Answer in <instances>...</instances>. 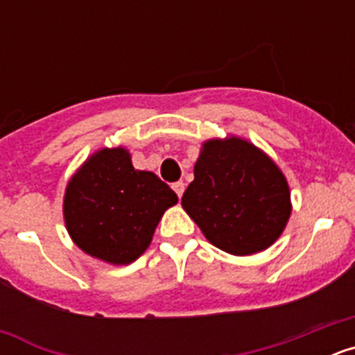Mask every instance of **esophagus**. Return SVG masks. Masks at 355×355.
<instances>
[{"label": "esophagus", "mask_w": 355, "mask_h": 355, "mask_svg": "<svg viewBox=\"0 0 355 355\" xmlns=\"http://www.w3.org/2000/svg\"><path fill=\"white\" fill-rule=\"evenodd\" d=\"M172 188H174L175 196H178L181 199V196H183V192H184V183H183V181H178V183H174V184H172Z\"/></svg>", "instance_id": "esophagus-1"}]
</instances>
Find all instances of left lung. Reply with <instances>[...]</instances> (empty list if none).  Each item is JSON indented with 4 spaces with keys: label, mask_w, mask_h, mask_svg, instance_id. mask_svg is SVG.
<instances>
[{
    "label": "left lung",
    "mask_w": 355,
    "mask_h": 355,
    "mask_svg": "<svg viewBox=\"0 0 355 355\" xmlns=\"http://www.w3.org/2000/svg\"><path fill=\"white\" fill-rule=\"evenodd\" d=\"M181 206L209 243L234 256L268 249L291 215L281 168L240 137L202 144Z\"/></svg>",
    "instance_id": "8db88e82"
}]
</instances>
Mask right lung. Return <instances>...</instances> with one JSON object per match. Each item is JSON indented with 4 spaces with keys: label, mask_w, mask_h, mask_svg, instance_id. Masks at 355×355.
Returning a JSON list of instances; mask_svg holds the SVG:
<instances>
[{
    "label": "right lung",
    "mask_w": 355,
    "mask_h": 355,
    "mask_svg": "<svg viewBox=\"0 0 355 355\" xmlns=\"http://www.w3.org/2000/svg\"><path fill=\"white\" fill-rule=\"evenodd\" d=\"M178 196L158 175L137 171L124 147L99 149L69 180L64 220L72 241L92 258L130 265L149 247Z\"/></svg>",
    "instance_id": "1"
}]
</instances>
